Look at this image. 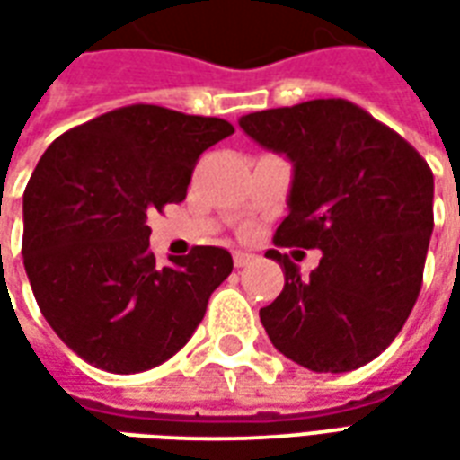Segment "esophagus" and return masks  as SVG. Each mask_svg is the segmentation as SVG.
Returning a JSON list of instances; mask_svg holds the SVG:
<instances>
[{"label":"esophagus","instance_id":"obj_1","mask_svg":"<svg viewBox=\"0 0 460 460\" xmlns=\"http://www.w3.org/2000/svg\"><path fill=\"white\" fill-rule=\"evenodd\" d=\"M251 261H253V256H251V253H243V251H236V253H234V266H236V269L249 266Z\"/></svg>","mask_w":460,"mask_h":460}]
</instances>
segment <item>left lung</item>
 Returning <instances> with one entry per match:
<instances>
[{
  "label": "left lung",
  "instance_id": "1",
  "mask_svg": "<svg viewBox=\"0 0 460 460\" xmlns=\"http://www.w3.org/2000/svg\"><path fill=\"white\" fill-rule=\"evenodd\" d=\"M241 130L293 162L288 217L273 243L320 249L308 279L270 249L286 286L261 323L313 372H349L404 328L434 231V174L409 142L342 98L243 115Z\"/></svg>",
  "mask_w": 460,
  "mask_h": 460
}]
</instances>
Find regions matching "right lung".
<instances>
[{"mask_svg": "<svg viewBox=\"0 0 460 460\" xmlns=\"http://www.w3.org/2000/svg\"><path fill=\"white\" fill-rule=\"evenodd\" d=\"M231 132L221 118L135 103L41 155L24 190V269L46 323L85 362L145 372L197 330L231 253L194 246L157 266L147 217L187 197L201 152Z\"/></svg>", "mask_w": 460, "mask_h": 460, "instance_id": "right-lung-1", "label": "right lung"}]
</instances>
